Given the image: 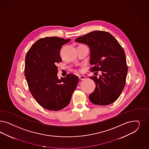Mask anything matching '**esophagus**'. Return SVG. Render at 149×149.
<instances>
[{
    "instance_id": "34e87169",
    "label": "esophagus",
    "mask_w": 149,
    "mask_h": 149,
    "mask_svg": "<svg viewBox=\"0 0 149 149\" xmlns=\"http://www.w3.org/2000/svg\"><path fill=\"white\" fill-rule=\"evenodd\" d=\"M86 77L84 76H79V79L80 80H84V79H86Z\"/></svg>"
}]
</instances>
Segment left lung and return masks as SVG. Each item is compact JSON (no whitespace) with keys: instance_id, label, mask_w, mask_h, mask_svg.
<instances>
[{"instance_id":"obj_1","label":"left lung","mask_w":149,"mask_h":149,"mask_svg":"<svg viewBox=\"0 0 149 149\" xmlns=\"http://www.w3.org/2000/svg\"><path fill=\"white\" fill-rule=\"evenodd\" d=\"M75 41L90 48V64L93 66L91 71L101 72L99 78L89 77L96 85L89 96L90 101L102 106L114 102L125 88L128 72L123 49L113 36L105 31L91 32Z\"/></svg>"}]
</instances>
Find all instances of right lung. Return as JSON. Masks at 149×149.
<instances>
[{"label":"right lung","instance_id":"obj_1","mask_svg":"<svg viewBox=\"0 0 149 149\" xmlns=\"http://www.w3.org/2000/svg\"><path fill=\"white\" fill-rule=\"evenodd\" d=\"M70 41L56 37L40 39L26 55L24 76L29 91L39 104L48 110L66 107L78 83V77L71 73L60 79L57 76V65L62 61L60 49Z\"/></svg>","mask_w":149,"mask_h":149}]
</instances>
